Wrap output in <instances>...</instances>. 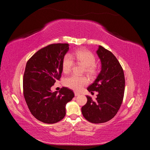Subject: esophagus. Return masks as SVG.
I'll list each match as a JSON object with an SVG mask.
<instances>
[{
    "mask_svg": "<svg viewBox=\"0 0 150 150\" xmlns=\"http://www.w3.org/2000/svg\"><path fill=\"white\" fill-rule=\"evenodd\" d=\"M80 94L79 93H77V92H74V96H79Z\"/></svg>",
    "mask_w": 150,
    "mask_h": 150,
    "instance_id": "34e87169",
    "label": "esophagus"
}]
</instances>
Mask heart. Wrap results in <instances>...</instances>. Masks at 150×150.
<instances>
[{
	"instance_id": "1",
	"label": "heart",
	"mask_w": 150,
	"mask_h": 150,
	"mask_svg": "<svg viewBox=\"0 0 150 150\" xmlns=\"http://www.w3.org/2000/svg\"><path fill=\"white\" fill-rule=\"evenodd\" d=\"M74 60L84 66V71L89 76L97 74L98 67L95 64L96 57L88 50L79 49L71 55L66 54L62 61V71L66 74L69 73L74 66ZM88 83L86 77L72 74L67 77L64 80V84L67 87L74 91H80L85 85Z\"/></svg>"
}]
</instances>
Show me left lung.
I'll return each instance as SVG.
<instances>
[{
	"instance_id": "1",
	"label": "left lung",
	"mask_w": 150,
	"mask_h": 150,
	"mask_svg": "<svg viewBox=\"0 0 150 150\" xmlns=\"http://www.w3.org/2000/svg\"><path fill=\"white\" fill-rule=\"evenodd\" d=\"M96 52L101 62V70L87 89L98 94L95 101L86 96L88 101L81 111L86 120L98 124L111 120L120 110L124 97L125 79L123 69L114 54L101 46Z\"/></svg>"
}]
</instances>
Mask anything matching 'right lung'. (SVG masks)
<instances>
[{"instance_id":"right-lung-1","label":"right lung","mask_w":150,"mask_h":150,"mask_svg":"<svg viewBox=\"0 0 150 150\" xmlns=\"http://www.w3.org/2000/svg\"><path fill=\"white\" fill-rule=\"evenodd\" d=\"M68 51V44H52L39 50L27 62L24 96L31 114L44 123H56L64 118L66 104L74 96L67 88L59 92L51 90L61 78L62 61Z\"/></svg>"}]
</instances>
